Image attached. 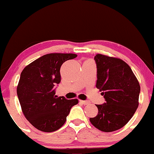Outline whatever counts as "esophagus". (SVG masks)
I'll use <instances>...</instances> for the list:
<instances>
[{
    "label": "esophagus",
    "instance_id": "obj_1",
    "mask_svg": "<svg viewBox=\"0 0 154 154\" xmlns=\"http://www.w3.org/2000/svg\"><path fill=\"white\" fill-rule=\"evenodd\" d=\"M80 102L82 103V104L84 105H87L88 104H90V102L88 100H80Z\"/></svg>",
    "mask_w": 154,
    "mask_h": 154
}]
</instances>
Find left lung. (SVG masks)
<instances>
[{
  "instance_id": "obj_1",
  "label": "left lung",
  "mask_w": 154,
  "mask_h": 154,
  "mask_svg": "<svg viewBox=\"0 0 154 154\" xmlns=\"http://www.w3.org/2000/svg\"><path fill=\"white\" fill-rule=\"evenodd\" d=\"M94 61L96 87L102 92L105 103L96 105L98 114L90 121L101 131L113 132L133 116L139 105L140 85L129 65L121 59L97 54Z\"/></svg>"
}]
</instances>
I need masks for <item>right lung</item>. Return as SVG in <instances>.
<instances>
[{"instance_id": "1", "label": "right lung", "mask_w": 154, "mask_h": 154, "mask_svg": "<svg viewBox=\"0 0 154 154\" xmlns=\"http://www.w3.org/2000/svg\"><path fill=\"white\" fill-rule=\"evenodd\" d=\"M77 57L75 54L51 53L37 59L21 73L17 88L22 112L31 125L45 132H54L66 121L77 99L57 97L54 87L61 81L63 63Z\"/></svg>"}]
</instances>
